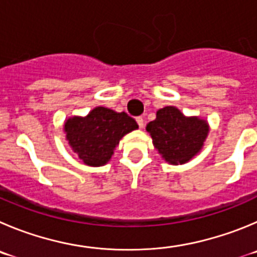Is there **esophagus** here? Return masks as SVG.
I'll return each instance as SVG.
<instances>
[{
  "mask_svg": "<svg viewBox=\"0 0 257 257\" xmlns=\"http://www.w3.org/2000/svg\"><path fill=\"white\" fill-rule=\"evenodd\" d=\"M136 120H137V123H138V125H140V128H143V125H145V120H143V117L138 116Z\"/></svg>",
  "mask_w": 257,
  "mask_h": 257,
  "instance_id": "obj_1",
  "label": "esophagus"
}]
</instances>
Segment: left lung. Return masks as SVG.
Returning a JSON list of instances; mask_svg holds the SVG:
<instances>
[{
	"mask_svg": "<svg viewBox=\"0 0 257 257\" xmlns=\"http://www.w3.org/2000/svg\"><path fill=\"white\" fill-rule=\"evenodd\" d=\"M146 131L165 161L171 165L186 164L200 152L207 140L209 125L198 116H185L175 106H165L150 121Z\"/></svg>",
	"mask_w": 257,
	"mask_h": 257,
	"instance_id": "8db88e82",
	"label": "left lung"
}]
</instances>
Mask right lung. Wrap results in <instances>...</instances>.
<instances>
[{
    "label": "right lung",
    "instance_id": "right-lung-1",
    "mask_svg": "<svg viewBox=\"0 0 257 257\" xmlns=\"http://www.w3.org/2000/svg\"><path fill=\"white\" fill-rule=\"evenodd\" d=\"M138 124L126 112L104 106L91 110L86 116H72L64 123V133L72 151L88 166L107 164L115 147Z\"/></svg>",
    "mask_w": 257,
    "mask_h": 257
}]
</instances>
